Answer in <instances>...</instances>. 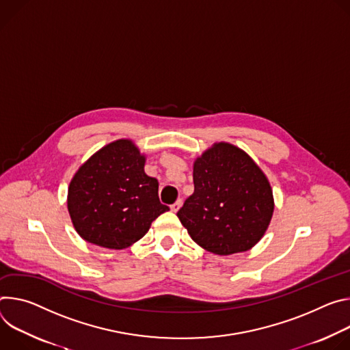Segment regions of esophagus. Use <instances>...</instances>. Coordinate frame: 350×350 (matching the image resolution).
Masks as SVG:
<instances>
[{
  "label": "esophagus",
  "instance_id": "1",
  "mask_svg": "<svg viewBox=\"0 0 350 350\" xmlns=\"http://www.w3.org/2000/svg\"><path fill=\"white\" fill-rule=\"evenodd\" d=\"M182 203H183V202H182V199H178V200H176V202L172 204V206H171V210H172L174 213H176V211L180 208Z\"/></svg>",
  "mask_w": 350,
  "mask_h": 350
}]
</instances>
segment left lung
I'll list each match as a JSON object with an SVG mask.
<instances>
[{"mask_svg":"<svg viewBox=\"0 0 350 350\" xmlns=\"http://www.w3.org/2000/svg\"><path fill=\"white\" fill-rule=\"evenodd\" d=\"M193 183L195 191L176 215L199 246L228 256L261 239L274 211L273 190L245 151L214 144L195 161Z\"/></svg>","mask_w":350,"mask_h":350,"instance_id":"left-lung-1","label":"left lung"}]
</instances>
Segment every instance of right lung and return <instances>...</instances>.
Masks as SVG:
<instances>
[{"instance_id":"1","label":"right lung","mask_w":350,"mask_h":350,"mask_svg":"<svg viewBox=\"0 0 350 350\" xmlns=\"http://www.w3.org/2000/svg\"><path fill=\"white\" fill-rule=\"evenodd\" d=\"M68 210L86 242L120 250L142 239L170 207L159 199V180L144 172V155L121 139L98 150L75 174Z\"/></svg>"}]
</instances>
